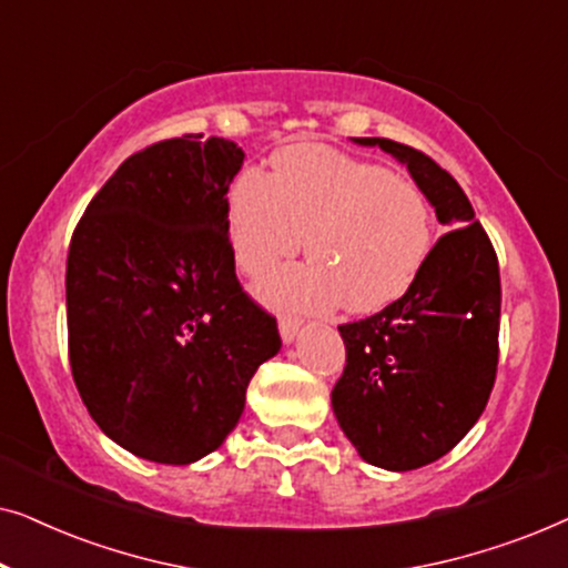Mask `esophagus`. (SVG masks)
<instances>
[{"label":"esophagus","mask_w":568,"mask_h":568,"mask_svg":"<svg viewBox=\"0 0 568 568\" xmlns=\"http://www.w3.org/2000/svg\"><path fill=\"white\" fill-rule=\"evenodd\" d=\"M300 325H302L300 317H292V315H282V317H278V333H282L284 344H292V341L297 338Z\"/></svg>","instance_id":"obj_1"}]
</instances>
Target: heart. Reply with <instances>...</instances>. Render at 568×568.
<instances>
[{
  "label": "heart",
  "instance_id": "obj_1",
  "mask_svg": "<svg viewBox=\"0 0 568 568\" xmlns=\"http://www.w3.org/2000/svg\"><path fill=\"white\" fill-rule=\"evenodd\" d=\"M232 253L261 274L302 247L313 261L263 276L274 305L375 313L416 282L434 243L426 193L377 162L323 144L284 146L274 175L240 170L227 191Z\"/></svg>",
  "mask_w": 568,
  "mask_h": 568
}]
</instances>
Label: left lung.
Returning a JSON list of instances; mask_svg holds the SVG:
<instances>
[{
	"instance_id": "8db88e82",
	"label": "left lung",
	"mask_w": 568,
	"mask_h": 568,
	"mask_svg": "<svg viewBox=\"0 0 568 568\" xmlns=\"http://www.w3.org/2000/svg\"><path fill=\"white\" fill-rule=\"evenodd\" d=\"M379 146L408 168L445 232L400 300L338 325L344 375L331 403L364 463L416 470L447 455L484 414L499 364V261L468 196L447 170L393 139Z\"/></svg>"
}]
</instances>
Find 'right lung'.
I'll return each mask as SVG.
<instances>
[{"label":"right lung","mask_w":568,"mask_h":568,"mask_svg":"<svg viewBox=\"0 0 568 568\" xmlns=\"http://www.w3.org/2000/svg\"><path fill=\"white\" fill-rule=\"evenodd\" d=\"M245 152L183 134L131 154L95 193L67 258L72 377L131 455L189 465L235 429L276 317L235 276L227 191Z\"/></svg>","instance_id":"obj_1"}]
</instances>
